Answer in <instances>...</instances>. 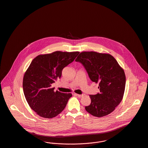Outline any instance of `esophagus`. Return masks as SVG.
I'll list each match as a JSON object with an SVG mask.
<instances>
[{
  "label": "esophagus",
  "instance_id": "1",
  "mask_svg": "<svg viewBox=\"0 0 148 148\" xmlns=\"http://www.w3.org/2000/svg\"><path fill=\"white\" fill-rule=\"evenodd\" d=\"M75 95L78 96L79 98H81L83 96V94H75Z\"/></svg>",
  "mask_w": 148,
  "mask_h": 148
}]
</instances>
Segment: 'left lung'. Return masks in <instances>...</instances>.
Instances as JSON below:
<instances>
[{
    "label": "left lung",
    "mask_w": 148,
    "mask_h": 148,
    "mask_svg": "<svg viewBox=\"0 0 148 148\" xmlns=\"http://www.w3.org/2000/svg\"><path fill=\"white\" fill-rule=\"evenodd\" d=\"M82 64L92 82L99 83L100 92L90 95L91 104L85 109L101 117L111 114L121 101L126 78L123 69L110 54L83 51L75 60Z\"/></svg>",
    "instance_id": "left-lung-1"
}]
</instances>
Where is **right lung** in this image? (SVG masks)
<instances>
[{"label": "right lung", "instance_id": "right-lung-1", "mask_svg": "<svg viewBox=\"0 0 148 148\" xmlns=\"http://www.w3.org/2000/svg\"><path fill=\"white\" fill-rule=\"evenodd\" d=\"M79 53L56 51L38 55L32 60L24 74L23 87L27 101L37 115L51 119L64 110L72 94L54 92L51 84L61 78L63 69Z\"/></svg>", "mask_w": 148, "mask_h": 148}]
</instances>
